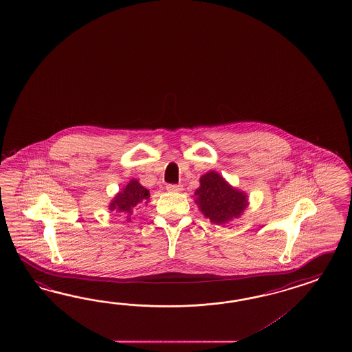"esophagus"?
Segmentation results:
<instances>
[{
	"label": "esophagus",
	"instance_id": "obj_1",
	"mask_svg": "<svg viewBox=\"0 0 352 352\" xmlns=\"http://www.w3.org/2000/svg\"><path fill=\"white\" fill-rule=\"evenodd\" d=\"M183 190L182 188L181 184H168L166 186V190H169V192H181Z\"/></svg>",
	"mask_w": 352,
	"mask_h": 352
}]
</instances>
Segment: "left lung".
<instances>
[{"instance_id": "1", "label": "left lung", "mask_w": 352, "mask_h": 352, "mask_svg": "<svg viewBox=\"0 0 352 352\" xmlns=\"http://www.w3.org/2000/svg\"><path fill=\"white\" fill-rule=\"evenodd\" d=\"M197 204L205 218L212 224H227L248 209V196L245 190L230 186L219 173L211 170L200 178V187L195 192Z\"/></svg>"}]
</instances>
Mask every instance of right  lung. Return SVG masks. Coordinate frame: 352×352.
<instances>
[{
  "mask_svg": "<svg viewBox=\"0 0 352 352\" xmlns=\"http://www.w3.org/2000/svg\"><path fill=\"white\" fill-rule=\"evenodd\" d=\"M150 190L144 188L137 179H131L122 190L114 196V199L109 204V210L124 214L126 220H132L134 209L140 204H148Z\"/></svg>",
  "mask_w": 352,
  "mask_h": 352,
  "instance_id": "obj_1",
  "label": "right lung"
}]
</instances>
